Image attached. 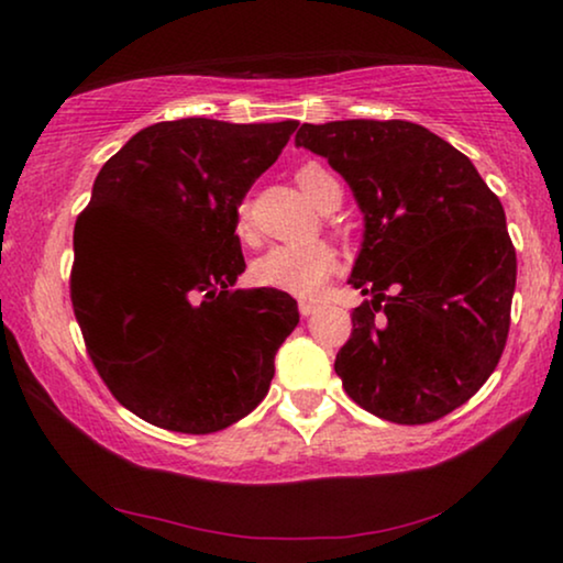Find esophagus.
<instances>
[{
  "instance_id": "esophagus-1",
  "label": "esophagus",
  "mask_w": 563,
  "mask_h": 563,
  "mask_svg": "<svg viewBox=\"0 0 563 563\" xmlns=\"http://www.w3.org/2000/svg\"><path fill=\"white\" fill-rule=\"evenodd\" d=\"M312 312H318V302H310V299H302V302H299V314H302V318H310Z\"/></svg>"
}]
</instances>
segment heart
<instances>
[{
    "label": "heart",
    "instance_id": "obj_1",
    "mask_svg": "<svg viewBox=\"0 0 563 563\" xmlns=\"http://www.w3.org/2000/svg\"><path fill=\"white\" fill-rule=\"evenodd\" d=\"M297 184L302 187L307 199L322 207L333 195H341V184L318 164H305L297 172ZM249 202L238 205V233L249 230ZM338 268V256L328 243L307 241V243H282L261 253L251 264V279L256 287L284 291L291 297H314L325 287Z\"/></svg>",
    "mask_w": 563,
    "mask_h": 563
}]
</instances>
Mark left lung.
Returning <instances> with one entry per match:
<instances>
[{
  "label": "left lung",
  "instance_id": "left-lung-1",
  "mask_svg": "<svg viewBox=\"0 0 563 563\" xmlns=\"http://www.w3.org/2000/svg\"><path fill=\"white\" fill-rule=\"evenodd\" d=\"M297 145L328 158L366 220L351 284L372 299L335 356L345 395L397 426L441 420L482 389L510 333L503 202L464 153L407 120L305 122Z\"/></svg>",
  "mask_w": 563,
  "mask_h": 563
}]
</instances>
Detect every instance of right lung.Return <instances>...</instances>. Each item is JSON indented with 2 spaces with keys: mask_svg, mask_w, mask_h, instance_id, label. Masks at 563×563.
Masks as SVG:
<instances>
[{
  "mask_svg": "<svg viewBox=\"0 0 563 563\" xmlns=\"http://www.w3.org/2000/svg\"><path fill=\"white\" fill-rule=\"evenodd\" d=\"M299 122H156L102 166L74 228L71 305L122 407L174 433H218L256 410L297 302L230 289L245 258L238 205Z\"/></svg>",
  "mask_w": 563,
  "mask_h": 563,
  "instance_id": "right-lung-1",
  "label": "right lung"
}]
</instances>
